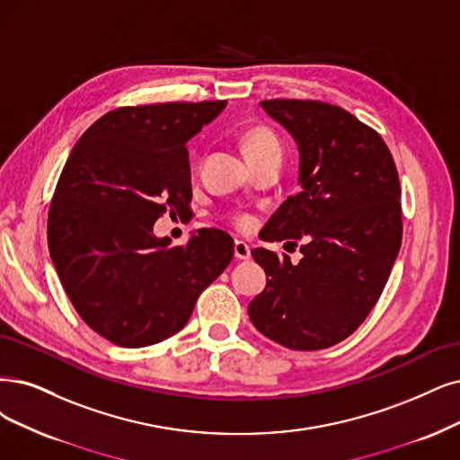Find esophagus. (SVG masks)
I'll return each mask as SVG.
<instances>
[{
    "mask_svg": "<svg viewBox=\"0 0 460 460\" xmlns=\"http://www.w3.org/2000/svg\"><path fill=\"white\" fill-rule=\"evenodd\" d=\"M234 258L236 260H250V246L244 241H236L234 243Z\"/></svg>",
    "mask_w": 460,
    "mask_h": 460,
    "instance_id": "34e87169",
    "label": "esophagus"
}]
</instances>
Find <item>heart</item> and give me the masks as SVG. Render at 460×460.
I'll use <instances>...</instances> for the list:
<instances>
[{
  "label": "heart",
  "mask_w": 460,
  "mask_h": 460,
  "mask_svg": "<svg viewBox=\"0 0 460 460\" xmlns=\"http://www.w3.org/2000/svg\"><path fill=\"white\" fill-rule=\"evenodd\" d=\"M244 153L248 161H258V159H267V157H280L282 159V144L279 140V136L275 130H270L269 127H253L250 128L244 138H243ZM239 226H248L250 224V216L239 214L234 217Z\"/></svg>",
  "instance_id": "heart-1"
}]
</instances>
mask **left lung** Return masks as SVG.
Listing matches in <instances>:
<instances>
[{
	"mask_svg": "<svg viewBox=\"0 0 460 460\" xmlns=\"http://www.w3.org/2000/svg\"><path fill=\"white\" fill-rule=\"evenodd\" d=\"M261 108L299 149L301 191L260 233L303 258L253 248L267 275L248 305L252 324L294 350L337 345L376 307L402 244L400 180L381 136L347 110L316 100H265ZM284 244V246H286Z\"/></svg>",
	"mask_w": 460,
	"mask_h": 460,
	"instance_id": "obj_1",
	"label": "left lung"
}]
</instances>
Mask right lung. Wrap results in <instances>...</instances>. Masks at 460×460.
Instances as JSON below:
<instances>
[{"mask_svg":"<svg viewBox=\"0 0 460 460\" xmlns=\"http://www.w3.org/2000/svg\"><path fill=\"white\" fill-rule=\"evenodd\" d=\"M227 102L117 108L67 157L47 221L50 260L75 311L108 341L161 343L190 320L200 292L233 260V239L199 229L183 246L153 224L191 202L185 144Z\"/></svg>","mask_w":460,"mask_h":460,"instance_id":"right-lung-1","label":"right lung"}]
</instances>
